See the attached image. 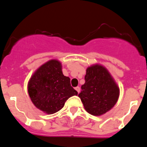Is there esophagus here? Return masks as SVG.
I'll return each mask as SVG.
<instances>
[{"instance_id": "1", "label": "esophagus", "mask_w": 147, "mask_h": 147, "mask_svg": "<svg viewBox=\"0 0 147 147\" xmlns=\"http://www.w3.org/2000/svg\"><path fill=\"white\" fill-rule=\"evenodd\" d=\"M75 90H76V91L78 92V93L80 92V87H76V88H75Z\"/></svg>"}]
</instances>
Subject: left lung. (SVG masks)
<instances>
[{
	"mask_svg": "<svg viewBox=\"0 0 147 147\" xmlns=\"http://www.w3.org/2000/svg\"><path fill=\"white\" fill-rule=\"evenodd\" d=\"M85 83L78 96L88 113L95 116L105 114L115 106L120 90L108 70L100 64L87 67Z\"/></svg>",
	"mask_w": 147,
	"mask_h": 147,
	"instance_id": "1",
	"label": "left lung"
}]
</instances>
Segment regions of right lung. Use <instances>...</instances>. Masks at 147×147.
Instances as JSON below:
<instances>
[{"label": "right lung", "instance_id": "obj_1", "mask_svg": "<svg viewBox=\"0 0 147 147\" xmlns=\"http://www.w3.org/2000/svg\"><path fill=\"white\" fill-rule=\"evenodd\" d=\"M62 63L50 59L37 68L28 82V93L35 107L46 114H54L64 107L70 97L78 93L63 75Z\"/></svg>", "mask_w": 147, "mask_h": 147}]
</instances>
